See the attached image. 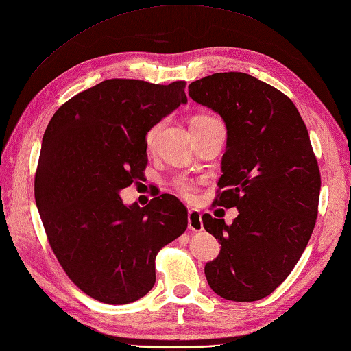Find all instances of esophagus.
<instances>
[{"mask_svg": "<svg viewBox=\"0 0 351 351\" xmlns=\"http://www.w3.org/2000/svg\"><path fill=\"white\" fill-rule=\"evenodd\" d=\"M188 228L191 231H202L203 222H202V213L195 209L188 210Z\"/></svg>", "mask_w": 351, "mask_h": 351, "instance_id": "esophagus-1", "label": "esophagus"}]
</instances>
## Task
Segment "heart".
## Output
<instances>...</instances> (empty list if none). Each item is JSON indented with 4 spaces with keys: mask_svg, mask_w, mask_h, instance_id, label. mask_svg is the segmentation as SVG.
<instances>
[{
    "mask_svg": "<svg viewBox=\"0 0 351 351\" xmlns=\"http://www.w3.org/2000/svg\"><path fill=\"white\" fill-rule=\"evenodd\" d=\"M215 119H212V117L209 115H199L195 117V119H193L191 121V125H197V124H204V123H209ZM160 128L161 124H156L154 128H152L148 134H147V141L148 142H152L154 141V138L157 136V133L160 132ZM173 186L176 188V191L181 194L182 197H185V199L188 200H193L195 197V193H197V184L193 181V179L186 178V176H178L173 179Z\"/></svg>",
    "mask_w": 351,
    "mask_h": 351,
    "instance_id": "obj_1",
    "label": "heart"
}]
</instances>
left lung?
I'll return each instance as SVG.
<instances>
[{
	"label": "left lung",
	"instance_id": "1",
	"mask_svg": "<svg viewBox=\"0 0 351 351\" xmlns=\"http://www.w3.org/2000/svg\"><path fill=\"white\" fill-rule=\"evenodd\" d=\"M188 88L226 121L213 204L239 209L231 226L203 215L204 230L221 243L206 278L226 300H263L291 274L316 226L320 170L308 130L289 97L249 74H212Z\"/></svg>",
	"mask_w": 351,
	"mask_h": 351
}]
</instances>
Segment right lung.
Here are the masks:
<instances>
[{
  "mask_svg": "<svg viewBox=\"0 0 351 351\" xmlns=\"http://www.w3.org/2000/svg\"><path fill=\"white\" fill-rule=\"evenodd\" d=\"M185 82L111 78L51 117L35 172V202L53 254L73 283L105 304L145 296L156 256L188 227L176 197L125 206L120 190L143 176L147 133L186 104Z\"/></svg>",
  "mask_w": 351,
  "mask_h": 351,
  "instance_id": "1",
  "label": "right lung"
}]
</instances>
